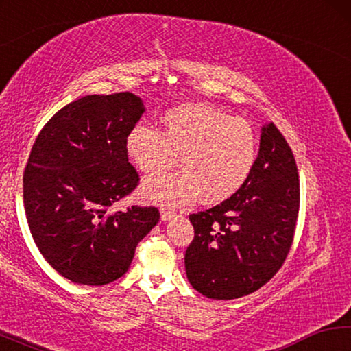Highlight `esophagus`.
I'll use <instances>...</instances> for the list:
<instances>
[{"instance_id":"esophagus-1","label":"esophagus","mask_w":351,"mask_h":351,"mask_svg":"<svg viewBox=\"0 0 351 351\" xmlns=\"http://www.w3.org/2000/svg\"><path fill=\"white\" fill-rule=\"evenodd\" d=\"M175 217V213L171 210H167V209H161V219L162 221H170L171 218Z\"/></svg>"}]
</instances>
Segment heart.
<instances>
[{"label":"heart","instance_id":"heart-1","mask_svg":"<svg viewBox=\"0 0 351 351\" xmlns=\"http://www.w3.org/2000/svg\"><path fill=\"white\" fill-rule=\"evenodd\" d=\"M164 130L134 125L125 139L132 162L145 175L161 173L175 162L176 173L150 178L144 193L164 206H182L198 197L218 204L243 187L257 161L258 141L243 119L204 104L181 105L162 116Z\"/></svg>","mask_w":351,"mask_h":351}]
</instances>
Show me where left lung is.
<instances>
[{
    "label": "left lung",
    "mask_w": 351,
    "mask_h": 351,
    "mask_svg": "<svg viewBox=\"0 0 351 351\" xmlns=\"http://www.w3.org/2000/svg\"><path fill=\"white\" fill-rule=\"evenodd\" d=\"M299 203L294 154L274 123H266L243 187L189 215L195 230L184 257L190 285L209 299L230 300L268 283L293 245Z\"/></svg>",
    "instance_id": "1"
}]
</instances>
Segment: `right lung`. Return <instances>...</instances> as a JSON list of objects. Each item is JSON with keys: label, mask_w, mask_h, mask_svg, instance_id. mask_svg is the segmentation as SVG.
<instances>
[{"label": "right lung", "mask_w": 351, "mask_h": 351, "mask_svg": "<svg viewBox=\"0 0 351 351\" xmlns=\"http://www.w3.org/2000/svg\"><path fill=\"white\" fill-rule=\"evenodd\" d=\"M144 111L133 93L85 96L58 110L34 142L23 175L27 224L45 260L71 282L117 280L159 221L156 207L110 209L139 182L125 139Z\"/></svg>", "instance_id": "right-lung-1"}]
</instances>
